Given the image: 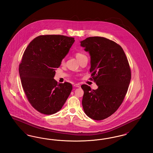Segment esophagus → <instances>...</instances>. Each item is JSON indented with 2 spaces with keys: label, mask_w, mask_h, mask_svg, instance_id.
<instances>
[{
  "label": "esophagus",
  "mask_w": 153,
  "mask_h": 153,
  "mask_svg": "<svg viewBox=\"0 0 153 153\" xmlns=\"http://www.w3.org/2000/svg\"><path fill=\"white\" fill-rule=\"evenodd\" d=\"M74 87H80V84H75L74 85Z\"/></svg>",
  "instance_id": "34e87169"
}]
</instances>
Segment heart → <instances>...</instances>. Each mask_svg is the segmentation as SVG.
Listing matches in <instances>:
<instances>
[{
  "mask_svg": "<svg viewBox=\"0 0 153 153\" xmlns=\"http://www.w3.org/2000/svg\"><path fill=\"white\" fill-rule=\"evenodd\" d=\"M75 56H76V58H77L78 60H79L80 58H81L82 57L85 56V55L83 54H82V53H76L75 54ZM61 65H63V64H64V59H62L61 60Z\"/></svg>",
  "mask_w": 153,
  "mask_h": 153,
  "instance_id": "1",
  "label": "heart"
}]
</instances>
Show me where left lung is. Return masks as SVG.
<instances>
[{"label":"left lung","instance_id":"obj_1","mask_svg":"<svg viewBox=\"0 0 153 153\" xmlns=\"http://www.w3.org/2000/svg\"><path fill=\"white\" fill-rule=\"evenodd\" d=\"M81 46L91 55V80L98 86L94 90L86 84L81 85L82 107L90 118L103 120L115 113L123 102L131 69L122 48L112 40L91 36L82 41Z\"/></svg>","mask_w":153,"mask_h":153}]
</instances>
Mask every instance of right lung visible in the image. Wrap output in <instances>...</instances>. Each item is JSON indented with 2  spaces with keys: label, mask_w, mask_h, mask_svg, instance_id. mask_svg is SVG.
I'll use <instances>...</instances> for the list:
<instances>
[{
  "label": "right lung",
  "mask_w": 153,
  "mask_h": 153,
  "mask_svg": "<svg viewBox=\"0 0 153 153\" xmlns=\"http://www.w3.org/2000/svg\"><path fill=\"white\" fill-rule=\"evenodd\" d=\"M74 42L73 37L41 35L24 51L19 65L22 88L30 104L40 113L58 112L72 90L71 83L58 84L53 77Z\"/></svg>",
  "instance_id": "1"
}]
</instances>
